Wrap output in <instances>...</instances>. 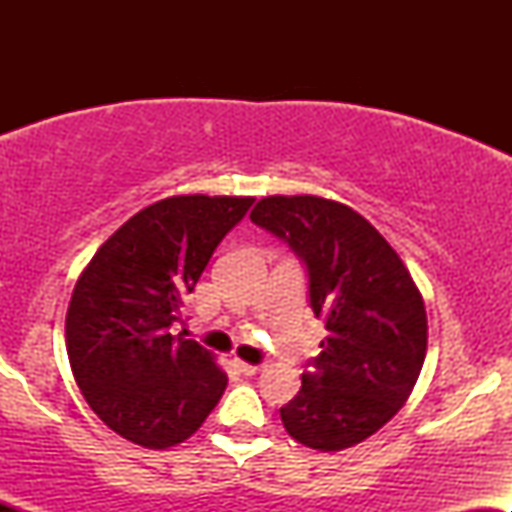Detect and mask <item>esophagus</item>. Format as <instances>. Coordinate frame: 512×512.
Wrapping results in <instances>:
<instances>
[{"label": "esophagus", "mask_w": 512, "mask_h": 512, "mask_svg": "<svg viewBox=\"0 0 512 512\" xmlns=\"http://www.w3.org/2000/svg\"><path fill=\"white\" fill-rule=\"evenodd\" d=\"M233 368L238 370V373H243V375H255L257 370H260L262 366H257V363H245V361H233Z\"/></svg>", "instance_id": "esophagus-1"}]
</instances>
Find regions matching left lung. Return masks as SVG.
<instances>
[{
  "instance_id": "1",
  "label": "left lung",
  "mask_w": 512,
  "mask_h": 512,
  "mask_svg": "<svg viewBox=\"0 0 512 512\" xmlns=\"http://www.w3.org/2000/svg\"><path fill=\"white\" fill-rule=\"evenodd\" d=\"M250 219L296 252L308 298L330 337L281 407L305 448L344 450L380 431L414 390L426 358V308L390 243L346 204L264 197Z\"/></svg>"
}]
</instances>
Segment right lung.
Wrapping results in <instances>:
<instances>
[{
    "mask_svg": "<svg viewBox=\"0 0 512 512\" xmlns=\"http://www.w3.org/2000/svg\"><path fill=\"white\" fill-rule=\"evenodd\" d=\"M252 197H168L134 214L76 281L67 354L105 426L163 450L187 440L226 390V373L195 339H178L182 301Z\"/></svg>",
    "mask_w": 512,
    "mask_h": 512,
    "instance_id": "right-lung-1",
    "label": "right lung"
}]
</instances>
